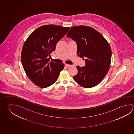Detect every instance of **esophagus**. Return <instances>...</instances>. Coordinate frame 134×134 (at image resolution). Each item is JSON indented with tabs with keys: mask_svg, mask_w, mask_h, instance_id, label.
<instances>
[{
	"mask_svg": "<svg viewBox=\"0 0 134 134\" xmlns=\"http://www.w3.org/2000/svg\"><path fill=\"white\" fill-rule=\"evenodd\" d=\"M65 66L67 67H70V66H72L71 65H70V64H65Z\"/></svg>",
	"mask_w": 134,
	"mask_h": 134,
	"instance_id": "34e87169",
	"label": "esophagus"
}]
</instances>
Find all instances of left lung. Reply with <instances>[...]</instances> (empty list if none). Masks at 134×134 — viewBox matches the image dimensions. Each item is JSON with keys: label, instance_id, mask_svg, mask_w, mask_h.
<instances>
[{"label": "left lung", "instance_id": "8db88e82", "mask_svg": "<svg viewBox=\"0 0 134 134\" xmlns=\"http://www.w3.org/2000/svg\"><path fill=\"white\" fill-rule=\"evenodd\" d=\"M67 37L76 42L77 55L85 58L86 63L84 67L77 66L78 72L73 79L86 88L97 85L110 68L111 50L109 44L98 31L88 26L72 27Z\"/></svg>", "mask_w": 134, "mask_h": 134}]
</instances>
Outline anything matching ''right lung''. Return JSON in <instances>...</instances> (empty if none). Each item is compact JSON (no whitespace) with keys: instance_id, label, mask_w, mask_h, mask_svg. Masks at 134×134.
<instances>
[{"instance_id":"add662e5","label":"right lung","mask_w":134,"mask_h":134,"mask_svg":"<svg viewBox=\"0 0 134 134\" xmlns=\"http://www.w3.org/2000/svg\"><path fill=\"white\" fill-rule=\"evenodd\" d=\"M69 29L53 24L43 25L34 31L24 43L21 64L26 75L36 85L46 88L58 79L64 64L50 62L48 57Z\"/></svg>"}]
</instances>
